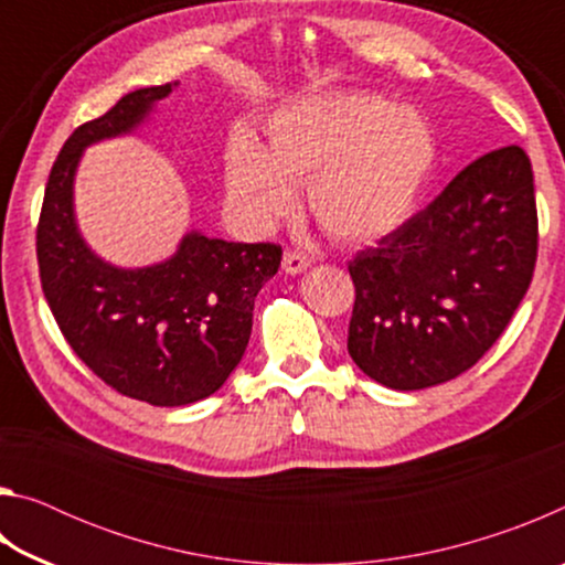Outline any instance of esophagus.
<instances>
[{
	"instance_id": "esophagus-1",
	"label": "esophagus",
	"mask_w": 565,
	"mask_h": 565,
	"mask_svg": "<svg viewBox=\"0 0 565 565\" xmlns=\"http://www.w3.org/2000/svg\"><path fill=\"white\" fill-rule=\"evenodd\" d=\"M309 264H311L309 256H306L303 252H296V248L284 254V271L286 274H301L309 269Z\"/></svg>"
}]
</instances>
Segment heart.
Returning a JSON list of instances; mask_svg holds the SVG:
<instances>
[{
  "mask_svg": "<svg viewBox=\"0 0 565 565\" xmlns=\"http://www.w3.org/2000/svg\"><path fill=\"white\" fill-rule=\"evenodd\" d=\"M436 159L424 114L366 94L294 104L266 124L264 151L246 137L226 147V189L248 222L291 212L296 181L317 224L339 242H371L404 222Z\"/></svg>",
  "mask_w": 565,
  "mask_h": 565,
  "instance_id": "b5f03b06",
  "label": "heart"
}]
</instances>
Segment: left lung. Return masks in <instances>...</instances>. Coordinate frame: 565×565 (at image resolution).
<instances>
[{"label":"left lung","instance_id":"1","mask_svg":"<svg viewBox=\"0 0 565 565\" xmlns=\"http://www.w3.org/2000/svg\"><path fill=\"white\" fill-rule=\"evenodd\" d=\"M539 256L531 159L489 151L431 204L349 262V353L386 388L461 376L509 327Z\"/></svg>","mask_w":565,"mask_h":565}]
</instances>
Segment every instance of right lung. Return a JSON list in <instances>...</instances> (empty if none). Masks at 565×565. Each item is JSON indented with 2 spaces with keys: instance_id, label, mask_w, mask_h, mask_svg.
<instances>
[{
  "instance_id": "right-lung-1",
  "label": "right lung",
  "mask_w": 565,
  "mask_h": 565,
  "mask_svg": "<svg viewBox=\"0 0 565 565\" xmlns=\"http://www.w3.org/2000/svg\"><path fill=\"white\" fill-rule=\"evenodd\" d=\"M171 84L124 94L72 131L50 171L36 262L44 299L64 339L104 384L151 406H186L212 396L242 361L254 299L279 271L281 246L189 234L169 262L114 269L82 242L72 214V179L82 149L145 119Z\"/></svg>"
}]
</instances>
